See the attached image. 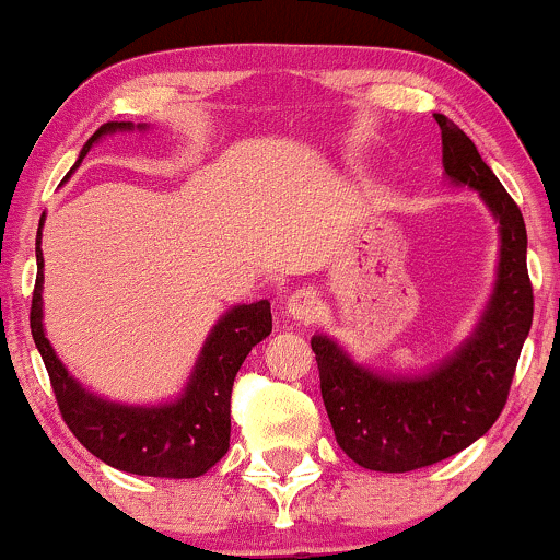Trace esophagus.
Instances as JSON below:
<instances>
[{"label": "esophagus", "mask_w": 560, "mask_h": 560, "mask_svg": "<svg viewBox=\"0 0 560 560\" xmlns=\"http://www.w3.org/2000/svg\"><path fill=\"white\" fill-rule=\"evenodd\" d=\"M284 313L292 320H302V324H311L318 316V298L311 289H298L292 292L284 302Z\"/></svg>", "instance_id": "esophagus-1"}]
</instances>
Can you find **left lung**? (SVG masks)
<instances>
[{
  "instance_id": "8db88e82",
  "label": "left lung",
  "mask_w": 560,
  "mask_h": 560,
  "mask_svg": "<svg viewBox=\"0 0 560 560\" xmlns=\"http://www.w3.org/2000/svg\"><path fill=\"white\" fill-rule=\"evenodd\" d=\"M434 118L442 128L447 178L479 191L500 223L498 281L485 316L453 355L416 376L376 374L352 361L326 334L311 339L320 395L339 447L358 466L384 474L445 460L498 421L535 313L522 210L474 141L445 115Z\"/></svg>"
}]
</instances>
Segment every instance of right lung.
I'll use <instances>...</instances> for the list:
<instances>
[{"label": "right lung", "instance_id": "1", "mask_svg": "<svg viewBox=\"0 0 560 560\" xmlns=\"http://www.w3.org/2000/svg\"><path fill=\"white\" fill-rule=\"evenodd\" d=\"M137 128L141 131L147 126L139 124ZM115 131H133V124L110 120L96 128L94 137L83 144L70 173L79 168L92 144ZM36 268L31 334L47 365L62 419L75 440L107 466L139 474V477L195 479L210 471L229 450L231 387H234L236 371L249 350L273 329L271 302L260 300L249 305H234L218 320L205 339L189 382L176 400L163 405H124L102 400L83 389L81 382L68 374L44 334L42 229L36 234Z\"/></svg>", "mask_w": 560, "mask_h": 560}]
</instances>
